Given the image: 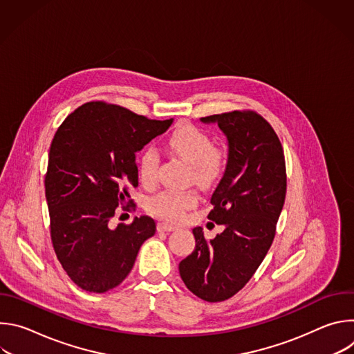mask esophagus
<instances>
[{"mask_svg":"<svg viewBox=\"0 0 354 354\" xmlns=\"http://www.w3.org/2000/svg\"><path fill=\"white\" fill-rule=\"evenodd\" d=\"M158 231H161V232H167V231H174L176 227L175 225H172V224H169V223H165V221H162V223H158Z\"/></svg>","mask_w":354,"mask_h":354,"instance_id":"esophagus-1","label":"esophagus"}]
</instances>
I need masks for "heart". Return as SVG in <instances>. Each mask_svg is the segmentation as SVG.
Returning <instances> with one entry per match:
<instances>
[{"label":"heart","instance_id":"heart-1","mask_svg":"<svg viewBox=\"0 0 354 354\" xmlns=\"http://www.w3.org/2000/svg\"><path fill=\"white\" fill-rule=\"evenodd\" d=\"M171 149L183 161L192 165V178L200 186H210L224 171L225 156L221 149L213 148L212 138L193 126H182L172 133L168 141ZM160 153L156 147H147L138 161V174L144 185L157 180ZM197 205V196L192 190L165 189L149 197L147 209L161 218L178 221L183 213Z\"/></svg>","mask_w":354,"mask_h":354}]
</instances>
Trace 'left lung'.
I'll return each instance as SVG.
<instances>
[{"mask_svg": "<svg viewBox=\"0 0 354 354\" xmlns=\"http://www.w3.org/2000/svg\"><path fill=\"white\" fill-rule=\"evenodd\" d=\"M227 137L224 175L210 201L207 218L224 231L207 241L194 227V250L179 263L186 287L198 298L218 302L236 294L254 276L276 234L286 198V164L273 127L255 112L201 118Z\"/></svg>", "mask_w": 354, "mask_h": 354, "instance_id": "1", "label": "left lung"}]
</instances>
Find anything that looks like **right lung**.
Listing matches in <instances>:
<instances>
[{"mask_svg": "<svg viewBox=\"0 0 354 354\" xmlns=\"http://www.w3.org/2000/svg\"><path fill=\"white\" fill-rule=\"evenodd\" d=\"M172 122L88 102L56 131L44 178L50 231L57 259L82 290L105 292L119 286L142 242L156 234L148 216L116 228L109 221L126 205L129 187L138 185L136 153Z\"/></svg>", "mask_w": 354, "mask_h": 354, "instance_id": "1", "label": "right lung"}]
</instances>
